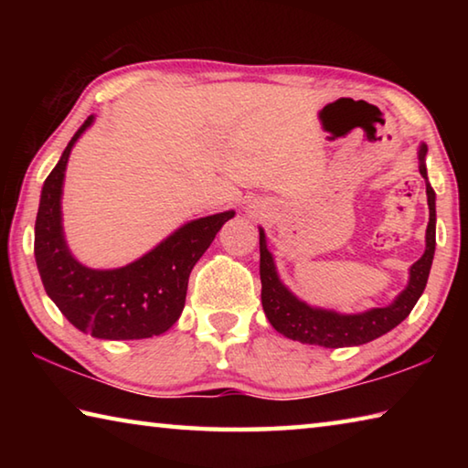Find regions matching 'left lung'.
Listing matches in <instances>:
<instances>
[{"label": "left lung", "instance_id": "obj_1", "mask_svg": "<svg viewBox=\"0 0 468 468\" xmlns=\"http://www.w3.org/2000/svg\"><path fill=\"white\" fill-rule=\"evenodd\" d=\"M427 144L421 142L417 150L419 173L425 179L427 206H430V223L425 231V251L417 262L409 268V282L390 305L371 307L359 314H340L305 303L287 284L281 281L276 271L274 256L268 250L266 233L260 229V279H262V307L268 322L276 332L303 345H318L326 348L359 346L376 340L386 332L399 326L413 310L419 297L423 295L427 279H430L433 253H435V192L427 179L425 167Z\"/></svg>", "mask_w": 468, "mask_h": 468}]
</instances>
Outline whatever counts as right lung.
I'll use <instances>...</instances> for the list:
<instances>
[{
    "mask_svg": "<svg viewBox=\"0 0 468 468\" xmlns=\"http://www.w3.org/2000/svg\"><path fill=\"white\" fill-rule=\"evenodd\" d=\"M82 123L45 179L35 223V260L47 295L69 324L102 340H140L167 332L186 305L189 272L235 210L202 217L176 229L144 256L120 268H90L68 248L61 196L66 167Z\"/></svg>",
    "mask_w": 468,
    "mask_h": 468,
    "instance_id": "right-lung-1",
    "label": "right lung"
}]
</instances>
